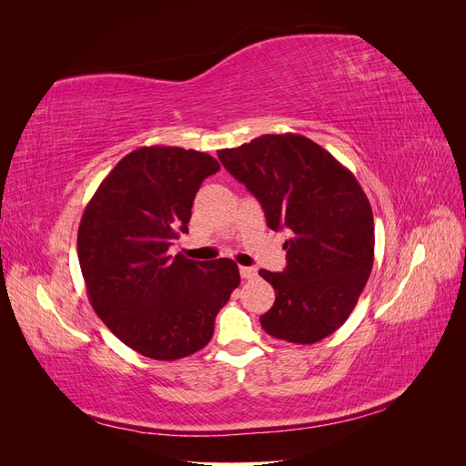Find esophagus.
Returning a JSON list of instances; mask_svg holds the SVG:
<instances>
[{"label": "esophagus", "instance_id": "esophagus-1", "mask_svg": "<svg viewBox=\"0 0 466 466\" xmlns=\"http://www.w3.org/2000/svg\"><path fill=\"white\" fill-rule=\"evenodd\" d=\"M241 276H243L245 279L257 278V268H252V266H241Z\"/></svg>", "mask_w": 466, "mask_h": 466}]
</instances>
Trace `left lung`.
Segmentation results:
<instances>
[{
  "label": "left lung",
  "instance_id": "obj_1",
  "mask_svg": "<svg viewBox=\"0 0 466 466\" xmlns=\"http://www.w3.org/2000/svg\"><path fill=\"white\" fill-rule=\"evenodd\" d=\"M218 157L257 196L268 228L289 231L286 270L258 272L276 291L262 329L293 344L320 342L354 311L371 274L368 196L350 168L299 134H264Z\"/></svg>",
  "mask_w": 466,
  "mask_h": 466
}]
</instances>
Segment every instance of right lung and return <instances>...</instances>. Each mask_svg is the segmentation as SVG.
I'll return each instance as SVG.
<instances>
[{
  "label": "right lung",
  "instance_id": "add662e5",
  "mask_svg": "<svg viewBox=\"0 0 466 466\" xmlns=\"http://www.w3.org/2000/svg\"><path fill=\"white\" fill-rule=\"evenodd\" d=\"M218 171L202 151L139 147L116 163L83 211L77 257L89 301L110 332L146 358L175 361L202 350L241 284L231 258L168 255L188 233L202 180Z\"/></svg>",
  "mask_w": 466,
  "mask_h": 466
}]
</instances>
